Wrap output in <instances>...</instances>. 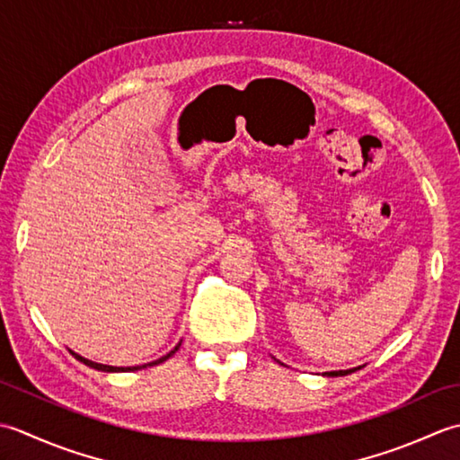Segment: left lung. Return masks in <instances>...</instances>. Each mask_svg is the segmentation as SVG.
<instances>
[{"label": "left lung", "instance_id": "1", "mask_svg": "<svg viewBox=\"0 0 460 460\" xmlns=\"http://www.w3.org/2000/svg\"><path fill=\"white\" fill-rule=\"evenodd\" d=\"M359 369V367H358ZM358 369H345V371H327V373H323L325 377H337V375H348V373H353V371H358Z\"/></svg>", "mask_w": 460, "mask_h": 460}]
</instances>
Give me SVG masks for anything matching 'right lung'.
Listing matches in <instances>:
<instances>
[{"label": "right lung", "instance_id": "right-lung-1", "mask_svg": "<svg viewBox=\"0 0 460 460\" xmlns=\"http://www.w3.org/2000/svg\"><path fill=\"white\" fill-rule=\"evenodd\" d=\"M178 348H181V343L176 345V348L171 351V353H166V355H163L161 359H156V361H151V363H145V365H137V367H112V365H102V363H95V361H91V359H85V358H81L79 353H75V351H71V355L77 361H81V363H85L87 367H93V369H97V371H107V373H119V371H137V369H145V367H151V365H158V363H163V361H166L168 358H171V355H174L176 351H178Z\"/></svg>", "mask_w": 460, "mask_h": 460}]
</instances>
